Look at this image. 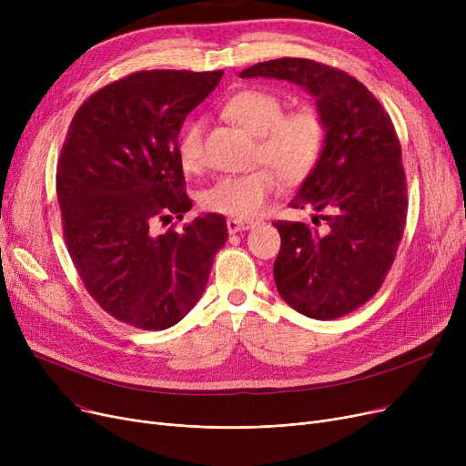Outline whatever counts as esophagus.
Here are the masks:
<instances>
[{
	"label": "esophagus",
	"instance_id": "1",
	"mask_svg": "<svg viewBox=\"0 0 466 466\" xmlns=\"http://www.w3.org/2000/svg\"><path fill=\"white\" fill-rule=\"evenodd\" d=\"M255 225H257V220H248V218H228L227 220V228L230 234L251 230Z\"/></svg>",
	"mask_w": 466,
	"mask_h": 466
}]
</instances>
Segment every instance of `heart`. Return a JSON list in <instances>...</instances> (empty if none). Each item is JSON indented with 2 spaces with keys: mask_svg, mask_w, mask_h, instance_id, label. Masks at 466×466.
Returning <instances> with one entry per match:
<instances>
[{
  "mask_svg": "<svg viewBox=\"0 0 466 466\" xmlns=\"http://www.w3.org/2000/svg\"><path fill=\"white\" fill-rule=\"evenodd\" d=\"M225 115L253 136H260V157L279 168L285 179L297 181L309 174L321 155L325 122L319 111L304 106L283 113L281 97L264 90H241L230 96ZM206 122L192 118L177 139V158L185 171H198L204 164ZM281 188V176L272 166H262L243 176L217 179L202 194L209 211L249 218L258 215Z\"/></svg>",
  "mask_w": 466,
  "mask_h": 466,
  "instance_id": "1",
  "label": "heart"
}]
</instances>
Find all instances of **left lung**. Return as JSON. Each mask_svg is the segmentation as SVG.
Here are the masks:
<instances>
[{
	"label": "left lung",
	"mask_w": 466,
	"mask_h": 466,
	"mask_svg": "<svg viewBox=\"0 0 466 466\" xmlns=\"http://www.w3.org/2000/svg\"><path fill=\"white\" fill-rule=\"evenodd\" d=\"M241 79L302 86L325 122L319 158L290 208H311L313 225L278 220L274 279L281 299L317 321L369 302L395 260L406 223V177L393 122L374 94L346 71L306 58L260 62Z\"/></svg>",
	"instance_id": "1"
}]
</instances>
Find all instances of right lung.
<instances>
[{
  "mask_svg": "<svg viewBox=\"0 0 466 466\" xmlns=\"http://www.w3.org/2000/svg\"><path fill=\"white\" fill-rule=\"evenodd\" d=\"M220 77V69L132 73L88 97L62 147L56 194L69 257L88 295L136 329L179 323L228 239L217 213L181 232H155L157 220L183 218L192 208L177 139Z\"/></svg>",
  "mask_w": 466,
  "mask_h": 466,
  "instance_id": "obj_1",
  "label": "right lung"
}]
</instances>
